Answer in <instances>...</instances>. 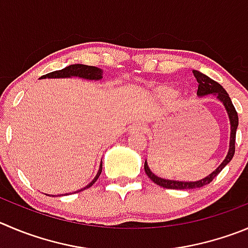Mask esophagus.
Instances as JSON below:
<instances>
[{
    "label": "esophagus",
    "instance_id": "esophagus-1",
    "mask_svg": "<svg viewBox=\"0 0 248 248\" xmlns=\"http://www.w3.org/2000/svg\"><path fill=\"white\" fill-rule=\"evenodd\" d=\"M128 131L131 132V133H143V132L145 131V127L143 126L142 124H132V126L128 127Z\"/></svg>",
    "mask_w": 248,
    "mask_h": 248
}]
</instances>
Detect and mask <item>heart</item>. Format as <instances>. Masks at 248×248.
Returning <instances> with one entry per match:
<instances>
[{
	"instance_id": "heart-1",
	"label": "heart",
	"mask_w": 248,
	"mask_h": 248,
	"mask_svg": "<svg viewBox=\"0 0 248 248\" xmlns=\"http://www.w3.org/2000/svg\"><path fill=\"white\" fill-rule=\"evenodd\" d=\"M160 93L163 94V95L168 96V98H172V96L175 95V92H173V90H171L170 88H163V89L160 90Z\"/></svg>"
}]
</instances>
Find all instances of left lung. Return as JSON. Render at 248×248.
Here are the masks:
<instances>
[{
	"mask_svg": "<svg viewBox=\"0 0 248 248\" xmlns=\"http://www.w3.org/2000/svg\"><path fill=\"white\" fill-rule=\"evenodd\" d=\"M193 75L196 77L198 82V90L197 94L200 96L208 95V94H214L217 98L220 101H223L224 106H225L226 111H228L229 119H230V124H231V133H230V148H229V153L226 155L225 160L220 164L218 169L215 171H213L209 176H207L205 179L200 180V181L196 182H182V181H171V180H165L160 179V177L155 176L154 173L150 171V169L148 168L147 161L144 163V170L145 173L148 175L150 180H152L154 184L159 185V186L164 187V188H171V189H192V188H200V187L205 186V185L210 184L215 177L218 176V173L230 163V160L232 159L233 154H235V140H236V129L239 126V116H237V112H236L235 106L231 103V99L229 96L228 93L225 92L223 87L219 84L218 82L213 80L212 78H209L208 76L203 75L198 71H193Z\"/></svg>",
	"mask_w": 248,
	"mask_h": 248,
	"instance_id": "1",
	"label": "left lung"
}]
</instances>
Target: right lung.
I'll return each instance as SVG.
<instances>
[{
  "instance_id": "1",
  "label": "right lung",
  "mask_w": 248,
  "mask_h": 248,
  "mask_svg": "<svg viewBox=\"0 0 248 248\" xmlns=\"http://www.w3.org/2000/svg\"><path fill=\"white\" fill-rule=\"evenodd\" d=\"M103 71L98 67H94V66H85V64H71V66L66 67L63 69H60V71H55V72H51V73H47L45 76H41L40 78H66V77H80V78H84V79H95L99 80L103 78L101 76ZM101 169H103V164L100 165V169H99V172L96 173L95 179L93 180L87 187H84L83 189L85 188H89L90 186L95 184L96 180L99 179L101 173ZM83 189H79L83 191Z\"/></svg>"
}]
</instances>
